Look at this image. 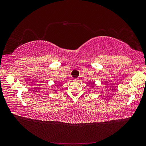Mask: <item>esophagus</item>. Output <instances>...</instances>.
I'll use <instances>...</instances> for the list:
<instances>
[{
    "label": "esophagus",
    "mask_w": 146,
    "mask_h": 146,
    "mask_svg": "<svg viewBox=\"0 0 146 146\" xmlns=\"http://www.w3.org/2000/svg\"><path fill=\"white\" fill-rule=\"evenodd\" d=\"M78 80V78H74V81H75V82H77Z\"/></svg>",
    "instance_id": "34e87169"
}]
</instances>
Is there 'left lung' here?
<instances>
[{"label":"left lung","instance_id":"obj_1","mask_svg":"<svg viewBox=\"0 0 146 146\" xmlns=\"http://www.w3.org/2000/svg\"><path fill=\"white\" fill-rule=\"evenodd\" d=\"M94 85H95V83H92L91 84V88H94Z\"/></svg>","mask_w":146,"mask_h":146}]
</instances>
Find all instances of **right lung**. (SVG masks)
Listing matches in <instances>:
<instances>
[{"label": "right lung", "instance_id": "right-lung-1", "mask_svg": "<svg viewBox=\"0 0 146 146\" xmlns=\"http://www.w3.org/2000/svg\"><path fill=\"white\" fill-rule=\"evenodd\" d=\"M54 91L55 92H57V90H54Z\"/></svg>", "mask_w": 146, "mask_h": 146}]
</instances>
